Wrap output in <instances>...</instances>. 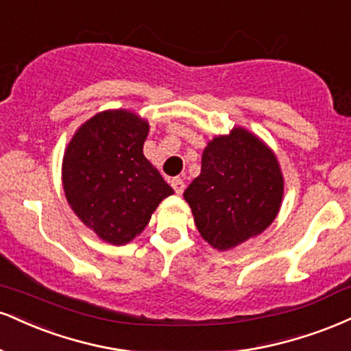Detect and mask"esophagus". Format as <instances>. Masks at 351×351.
Wrapping results in <instances>:
<instances>
[{
    "instance_id": "obj_1",
    "label": "esophagus",
    "mask_w": 351,
    "mask_h": 351,
    "mask_svg": "<svg viewBox=\"0 0 351 351\" xmlns=\"http://www.w3.org/2000/svg\"><path fill=\"white\" fill-rule=\"evenodd\" d=\"M171 186L176 191V194H181L184 191V181L181 178H173L171 180Z\"/></svg>"
}]
</instances>
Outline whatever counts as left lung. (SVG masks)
Wrapping results in <instances>:
<instances>
[{"instance_id": "1", "label": "left lung", "mask_w": 351, "mask_h": 351, "mask_svg": "<svg viewBox=\"0 0 351 351\" xmlns=\"http://www.w3.org/2000/svg\"><path fill=\"white\" fill-rule=\"evenodd\" d=\"M282 184L273 152L247 129L234 128L208 143L199 176L183 196L201 237L217 250H229L274 221Z\"/></svg>"}]
</instances>
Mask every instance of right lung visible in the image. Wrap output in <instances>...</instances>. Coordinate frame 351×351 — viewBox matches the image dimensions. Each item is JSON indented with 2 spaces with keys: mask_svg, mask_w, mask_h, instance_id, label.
Listing matches in <instances>:
<instances>
[{
  "mask_svg": "<svg viewBox=\"0 0 351 351\" xmlns=\"http://www.w3.org/2000/svg\"><path fill=\"white\" fill-rule=\"evenodd\" d=\"M149 122L116 109L86 121L62 165L66 201L99 239L124 245L145 229L173 188L143 155Z\"/></svg>",
  "mask_w": 351,
  "mask_h": 351,
  "instance_id": "obj_1",
  "label": "right lung"
}]
</instances>
